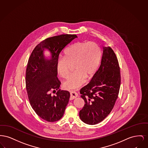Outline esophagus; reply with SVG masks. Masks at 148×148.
Listing matches in <instances>:
<instances>
[{"label": "esophagus", "mask_w": 148, "mask_h": 148, "mask_svg": "<svg viewBox=\"0 0 148 148\" xmlns=\"http://www.w3.org/2000/svg\"><path fill=\"white\" fill-rule=\"evenodd\" d=\"M78 96L77 93L75 92H73V91H72L70 92V100H73L75 98H76Z\"/></svg>", "instance_id": "1"}]
</instances>
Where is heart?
Returning a JSON list of instances; mask_svg holds the SVG:
<instances>
[{
  "label": "heart",
  "mask_w": 148,
  "mask_h": 148,
  "mask_svg": "<svg viewBox=\"0 0 148 148\" xmlns=\"http://www.w3.org/2000/svg\"><path fill=\"white\" fill-rule=\"evenodd\" d=\"M101 50L94 42H77L68 47L64 57H60L56 61V69L62 78H66L73 64L75 70L64 82L66 89L76 90L85 82L86 76L93 75L101 60Z\"/></svg>",
  "instance_id": "obj_1"
}]
</instances>
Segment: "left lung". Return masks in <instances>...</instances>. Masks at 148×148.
<instances>
[{
    "label": "left lung",
    "instance_id": "obj_1",
    "mask_svg": "<svg viewBox=\"0 0 148 148\" xmlns=\"http://www.w3.org/2000/svg\"><path fill=\"white\" fill-rule=\"evenodd\" d=\"M121 84L119 64L116 56L110 47H103L101 64L91 81L79 92L85 105L79 111L81 120L95 125L108 116L118 97Z\"/></svg>",
    "mask_w": 148,
    "mask_h": 148
}]
</instances>
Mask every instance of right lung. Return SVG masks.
Instances as JSON below:
<instances>
[{
    "instance_id": "obj_1",
    "label": "right lung",
    "mask_w": 148,
    "mask_h": 148,
    "mask_svg": "<svg viewBox=\"0 0 148 148\" xmlns=\"http://www.w3.org/2000/svg\"><path fill=\"white\" fill-rule=\"evenodd\" d=\"M77 36L61 34L47 38L34 48L30 56L25 73V85L28 99L32 109L42 119L55 122L63 116L69 103L70 93L59 89L61 82L57 77L56 61L63 49ZM51 53L50 60L46 59L44 49ZM58 91L56 96L50 92Z\"/></svg>"
}]
</instances>
